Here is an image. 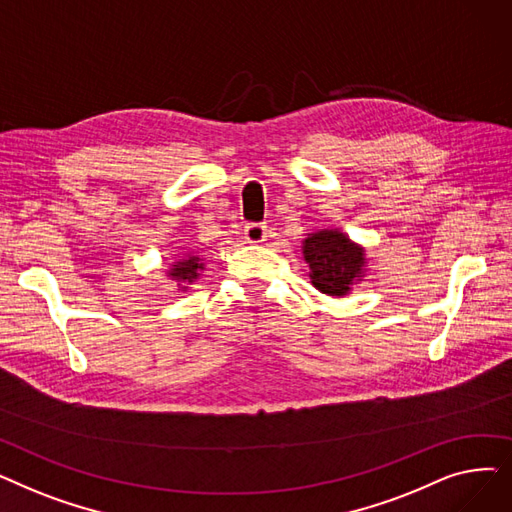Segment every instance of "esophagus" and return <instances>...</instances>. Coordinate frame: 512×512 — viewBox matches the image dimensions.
I'll list each match as a JSON object with an SVG mask.
<instances>
[{
	"instance_id": "34e87169",
	"label": "esophagus",
	"mask_w": 512,
	"mask_h": 512,
	"mask_svg": "<svg viewBox=\"0 0 512 512\" xmlns=\"http://www.w3.org/2000/svg\"><path fill=\"white\" fill-rule=\"evenodd\" d=\"M265 236H267V228H265L263 224L253 222V224H247V226H245V238H247L249 242H253V245H257V242H263Z\"/></svg>"
}]
</instances>
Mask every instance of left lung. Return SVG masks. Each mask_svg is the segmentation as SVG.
Instances as JSON below:
<instances>
[{
    "label": "left lung",
    "mask_w": 512,
    "mask_h": 512,
    "mask_svg": "<svg viewBox=\"0 0 512 512\" xmlns=\"http://www.w3.org/2000/svg\"><path fill=\"white\" fill-rule=\"evenodd\" d=\"M303 255L309 263V278L317 290L344 297L363 278L365 249L338 230H319L303 240Z\"/></svg>",
    "instance_id": "obj_1"
}]
</instances>
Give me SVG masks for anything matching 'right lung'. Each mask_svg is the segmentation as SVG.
Segmentation results:
<instances>
[{"label": "right lung", "instance_id": "right-lung-1", "mask_svg": "<svg viewBox=\"0 0 512 512\" xmlns=\"http://www.w3.org/2000/svg\"><path fill=\"white\" fill-rule=\"evenodd\" d=\"M201 270H203V263H201L199 255L191 253V255H186V257H182V259H178V261L172 265V270H170L168 274H170L172 280H176V282L193 284V282L199 278V272H201ZM180 288L186 290V286H180Z\"/></svg>", "mask_w": 512, "mask_h": 512}]
</instances>
